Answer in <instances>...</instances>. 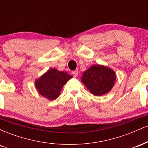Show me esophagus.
<instances>
[{"mask_svg": "<svg viewBox=\"0 0 148 148\" xmlns=\"http://www.w3.org/2000/svg\"><path fill=\"white\" fill-rule=\"evenodd\" d=\"M72 74L74 75V76H77L78 75V70H74V71H72Z\"/></svg>", "mask_w": 148, "mask_h": 148, "instance_id": "esophagus-1", "label": "esophagus"}]
</instances>
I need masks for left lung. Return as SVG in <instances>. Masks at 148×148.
<instances>
[{
	"mask_svg": "<svg viewBox=\"0 0 148 148\" xmlns=\"http://www.w3.org/2000/svg\"><path fill=\"white\" fill-rule=\"evenodd\" d=\"M116 76L114 71L103 65L91 66L83 73L81 81L95 96L108 92L114 86Z\"/></svg>",
	"mask_w": 148,
	"mask_h": 148,
	"instance_id": "left-lung-1",
	"label": "left lung"
}]
</instances>
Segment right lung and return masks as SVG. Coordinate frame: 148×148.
<instances>
[{
    "label": "right lung",
    "instance_id": "1",
    "mask_svg": "<svg viewBox=\"0 0 148 148\" xmlns=\"http://www.w3.org/2000/svg\"><path fill=\"white\" fill-rule=\"evenodd\" d=\"M72 76L67 72L51 69L35 81V86L39 93L49 100L58 97L62 87Z\"/></svg>",
    "mask_w": 148,
    "mask_h": 148
}]
</instances>
